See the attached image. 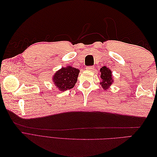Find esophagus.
Returning a JSON list of instances; mask_svg holds the SVG:
<instances>
[{"mask_svg":"<svg viewBox=\"0 0 157 157\" xmlns=\"http://www.w3.org/2000/svg\"><path fill=\"white\" fill-rule=\"evenodd\" d=\"M86 69V70H88V71H93L94 69V66H88V67H87Z\"/></svg>","mask_w":157,"mask_h":157,"instance_id":"esophagus-1","label":"esophagus"}]
</instances>
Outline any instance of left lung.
<instances>
[{
	"label": "left lung",
	"instance_id": "left-lung-1",
	"mask_svg": "<svg viewBox=\"0 0 157 157\" xmlns=\"http://www.w3.org/2000/svg\"><path fill=\"white\" fill-rule=\"evenodd\" d=\"M99 71H100L101 73L100 77L102 80L100 82V84L101 85L102 88L106 90L111 86L113 82L112 73L111 70L105 67V66L102 67Z\"/></svg>",
	"mask_w": 157,
	"mask_h": 157
}]
</instances>
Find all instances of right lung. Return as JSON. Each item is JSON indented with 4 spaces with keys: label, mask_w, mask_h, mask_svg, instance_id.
Returning <instances> with one entry per match:
<instances>
[{
    "label": "right lung",
    "mask_w": 157,
    "mask_h": 157,
    "mask_svg": "<svg viewBox=\"0 0 157 157\" xmlns=\"http://www.w3.org/2000/svg\"><path fill=\"white\" fill-rule=\"evenodd\" d=\"M80 71L71 66L62 67L53 76V82L59 91L73 88L77 81Z\"/></svg>",
    "instance_id": "1"
}]
</instances>
